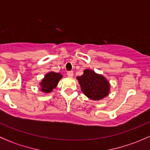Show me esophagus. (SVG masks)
Returning a JSON list of instances; mask_svg holds the SVG:
<instances>
[{
  "label": "esophagus",
  "mask_w": 150,
  "mask_h": 150,
  "mask_svg": "<svg viewBox=\"0 0 150 150\" xmlns=\"http://www.w3.org/2000/svg\"><path fill=\"white\" fill-rule=\"evenodd\" d=\"M67 76L69 77V78H72V76H73V72L72 71H69V72H67Z\"/></svg>",
  "instance_id": "1"
}]
</instances>
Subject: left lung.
Returning a JSON list of instances; mask_svg holds the SVG:
<instances>
[{
	"label": "left lung",
	"mask_w": 150,
	"mask_h": 150,
	"mask_svg": "<svg viewBox=\"0 0 150 150\" xmlns=\"http://www.w3.org/2000/svg\"><path fill=\"white\" fill-rule=\"evenodd\" d=\"M83 93L92 100H100L110 93V85L102 75L96 73L91 69H86L83 75L77 77Z\"/></svg>",
	"instance_id": "8db88e82"
}]
</instances>
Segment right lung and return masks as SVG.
Wrapping results in <instances>:
<instances>
[{
    "instance_id": "add662e5",
    "label": "right lung",
    "mask_w": 150,
    "mask_h": 150,
    "mask_svg": "<svg viewBox=\"0 0 150 150\" xmlns=\"http://www.w3.org/2000/svg\"><path fill=\"white\" fill-rule=\"evenodd\" d=\"M62 78V75L59 72H50L47 73L45 75L44 78L40 83L41 91L46 93L52 91L53 89L57 87L59 81Z\"/></svg>"
}]
</instances>
